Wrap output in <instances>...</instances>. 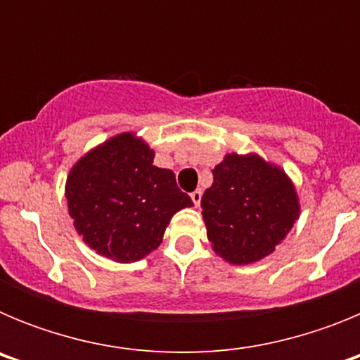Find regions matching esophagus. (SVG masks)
<instances>
[{"label":"esophagus","instance_id":"1","mask_svg":"<svg viewBox=\"0 0 360 360\" xmlns=\"http://www.w3.org/2000/svg\"><path fill=\"white\" fill-rule=\"evenodd\" d=\"M191 200L195 203L196 207H200V202H202V189H196L191 193Z\"/></svg>","mask_w":360,"mask_h":360}]
</instances>
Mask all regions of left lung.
<instances>
[{
    "instance_id": "obj_1",
    "label": "left lung",
    "mask_w": 360,
    "mask_h": 360,
    "mask_svg": "<svg viewBox=\"0 0 360 360\" xmlns=\"http://www.w3.org/2000/svg\"><path fill=\"white\" fill-rule=\"evenodd\" d=\"M202 196V216L212 249L234 265L269 256L299 216L287 174L257 155H227L212 169Z\"/></svg>"
}]
</instances>
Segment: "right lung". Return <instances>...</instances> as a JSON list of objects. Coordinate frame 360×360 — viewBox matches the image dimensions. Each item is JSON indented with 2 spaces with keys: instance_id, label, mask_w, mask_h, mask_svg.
Masks as SVG:
<instances>
[{
  "instance_id": "1",
  "label": "right lung",
  "mask_w": 360,
  "mask_h": 360,
  "mask_svg": "<svg viewBox=\"0 0 360 360\" xmlns=\"http://www.w3.org/2000/svg\"><path fill=\"white\" fill-rule=\"evenodd\" d=\"M153 158L148 144L122 133L70 171V216L82 240L101 256L139 262L160 245L174 212L193 205L173 171L153 165Z\"/></svg>"
}]
</instances>
